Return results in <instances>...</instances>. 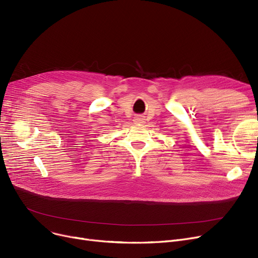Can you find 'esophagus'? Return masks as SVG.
Segmentation results:
<instances>
[{"instance_id":"esophagus-1","label":"esophagus","mask_w":258,"mask_h":258,"mask_svg":"<svg viewBox=\"0 0 258 258\" xmlns=\"http://www.w3.org/2000/svg\"><path fill=\"white\" fill-rule=\"evenodd\" d=\"M144 117L143 116H141V115H138V116H136L134 118V122L136 124H143L144 123Z\"/></svg>"}]
</instances>
